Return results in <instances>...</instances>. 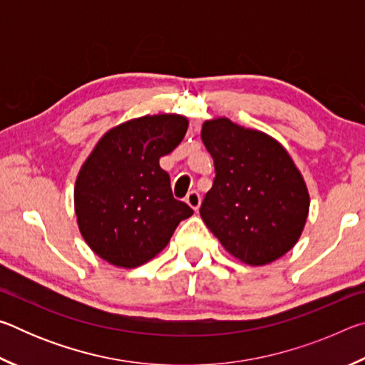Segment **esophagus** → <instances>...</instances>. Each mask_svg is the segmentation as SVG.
<instances>
[{
  "instance_id": "1",
  "label": "esophagus",
  "mask_w": 365,
  "mask_h": 365,
  "mask_svg": "<svg viewBox=\"0 0 365 365\" xmlns=\"http://www.w3.org/2000/svg\"><path fill=\"white\" fill-rule=\"evenodd\" d=\"M185 201H187V205L193 209V211H197L201 206V196L197 191H190V193L187 195V197H185Z\"/></svg>"
}]
</instances>
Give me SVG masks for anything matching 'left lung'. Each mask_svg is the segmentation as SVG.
Masks as SVG:
<instances>
[{
    "mask_svg": "<svg viewBox=\"0 0 365 365\" xmlns=\"http://www.w3.org/2000/svg\"><path fill=\"white\" fill-rule=\"evenodd\" d=\"M201 140L215 168L201 217L220 245L248 265L280 259L298 243L309 191L292 156L270 135L227 117L202 123Z\"/></svg>",
    "mask_w": 365,
    "mask_h": 365,
    "instance_id": "left-lung-1",
    "label": "left lung"
}]
</instances>
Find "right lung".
I'll list each match as a JSON object with an SVG mask.
<instances>
[{"mask_svg": "<svg viewBox=\"0 0 365 365\" xmlns=\"http://www.w3.org/2000/svg\"><path fill=\"white\" fill-rule=\"evenodd\" d=\"M188 128L180 114L143 115L110 128L86 158L73 188L78 230L95 255L133 269L158 256L193 209L172 196L159 159Z\"/></svg>", "mask_w": 365, "mask_h": 365, "instance_id": "1", "label": "right lung"}]
</instances>
